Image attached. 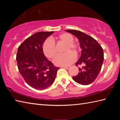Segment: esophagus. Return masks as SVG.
Listing matches in <instances>:
<instances>
[{"label":"esophagus","instance_id":"1","mask_svg":"<svg viewBox=\"0 0 120 120\" xmlns=\"http://www.w3.org/2000/svg\"><path fill=\"white\" fill-rule=\"evenodd\" d=\"M70 66H66V67H62V68H64L65 69H67V70H68V69H69L70 68Z\"/></svg>","mask_w":120,"mask_h":120}]
</instances>
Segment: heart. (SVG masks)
I'll use <instances>...</instances> for the list:
<instances>
[{"instance_id":"1","label":"heart","mask_w":120,"mask_h":120,"mask_svg":"<svg viewBox=\"0 0 120 120\" xmlns=\"http://www.w3.org/2000/svg\"><path fill=\"white\" fill-rule=\"evenodd\" d=\"M52 41H56L59 43L65 44L64 52L61 55L58 56L54 60V63L57 66H66L74 61L75 56L78 55L80 48L78 44L73 41L74 38L71 34L64 33L52 38ZM50 40H46L43 45V51L45 56L49 59H53L57 54L56 46Z\"/></svg>"}]
</instances>
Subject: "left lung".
I'll return each instance as SVG.
<instances>
[{
  "instance_id": "1",
  "label": "left lung",
  "mask_w": 120,
  "mask_h": 120,
  "mask_svg": "<svg viewBox=\"0 0 120 120\" xmlns=\"http://www.w3.org/2000/svg\"><path fill=\"white\" fill-rule=\"evenodd\" d=\"M66 31L76 36L82 50L80 58L75 64L82 67L79 68L78 74L72 77L73 80L83 85L92 84L101 71L104 61L103 48L94 38L82 32L71 30Z\"/></svg>"
}]
</instances>
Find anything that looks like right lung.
I'll return each instance as SVG.
<instances>
[{
    "mask_svg": "<svg viewBox=\"0 0 120 120\" xmlns=\"http://www.w3.org/2000/svg\"><path fill=\"white\" fill-rule=\"evenodd\" d=\"M53 32H37L26 38L18 48L16 60L19 70L25 82L33 88H47L56 79L59 68L48 60L43 51L45 39Z\"/></svg>",
    "mask_w": 120,
    "mask_h": 120,
    "instance_id": "obj_1",
    "label": "right lung"
}]
</instances>
